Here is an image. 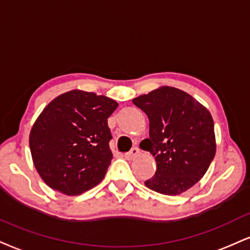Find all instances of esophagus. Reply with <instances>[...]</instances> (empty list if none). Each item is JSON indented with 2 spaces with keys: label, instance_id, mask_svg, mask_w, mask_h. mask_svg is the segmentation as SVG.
<instances>
[{
  "label": "esophagus",
  "instance_id": "esophagus-1",
  "mask_svg": "<svg viewBox=\"0 0 250 250\" xmlns=\"http://www.w3.org/2000/svg\"><path fill=\"white\" fill-rule=\"evenodd\" d=\"M138 154H140V149L135 146V148H133L130 150V151L127 152V154L125 155V157L128 158V159H134L135 157H137Z\"/></svg>",
  "mask_w": 250,
  "mask_h": 250
}]
</instances>
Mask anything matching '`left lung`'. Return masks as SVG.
<instances>
[{
    "mask_svg": "<svg viewBox=\"0 0 250 250\" xmlns=\"http://www.w3.org/2000/svg\"><path fill=\"white\" fill-rule=\"evenodd\" d=\"M133 104L148 116L149 138L143 141V149L157 164L154 177L144 184L167 195L188 191L203 178L215 156L211 113L190 94L169 86L137 96Z\"/></svg>",
    "mask_w": 250,
    "mask_h": 250,
    "instance_id": "left-lung-1",
    "label": "left lung"
}]
</instances>
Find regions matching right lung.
<instances>
[{"instance_id":"obj_1","label":"right lung","mask_w":250,"mask_h":250,"mask_svg":"<svg viewBox=\"0 0 250 250\" xmlns=\"http://www.w3.org/2000/svg\"><path fill=\"white\" fill-rule=\"evenodd\" d=\"M119 104L80 89L57 96L30 131L35 167L53 190L77 195L104 178L113 154L108 117Z\"/></svg>"}]
</instances>
